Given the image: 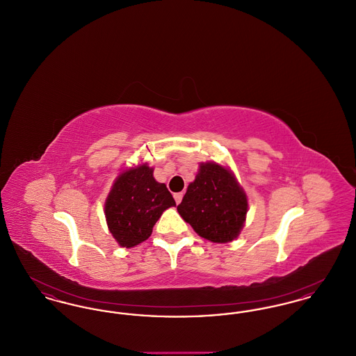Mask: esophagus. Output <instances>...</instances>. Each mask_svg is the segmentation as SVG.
<instances>
[{"label":"esophagus","instance_id":"obj_1","mask_svg":"<svg viewBox=\"0 0 356 356\" xmlns=\"http://www.w3.org/2000/svg\"><path fill=\"white\" fill-rule=\"evenodd\" d=\"M173 197H175V200H176V203L179 204L181 202V199H183V192H179V193H175L173 195Z\"/></svg>","mask_w":356,"mask_h":356}]
</instances>
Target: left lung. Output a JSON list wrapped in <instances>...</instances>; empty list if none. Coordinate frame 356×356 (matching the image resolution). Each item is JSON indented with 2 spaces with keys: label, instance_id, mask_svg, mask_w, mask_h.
Returning a JSON list of instances; mask_svg holds the SVG:
<instances>
[{
  "label": "left lung",
  "instance_id": "obj_1",
  "mask_svg": "<svg viewBox=\"0 0 356 356\" xmlns=\"http://www.w3.org/2000/svg\"><path fill=\"white\" fill-rule=\"evenodd\" d=\"M177 212L199 236L212 243H229L245 224L248 197L232 170L207 161L200 163Z\"/></svg>",
  "mask_w": 356,
  "mask_h": 356
}]
</instances>
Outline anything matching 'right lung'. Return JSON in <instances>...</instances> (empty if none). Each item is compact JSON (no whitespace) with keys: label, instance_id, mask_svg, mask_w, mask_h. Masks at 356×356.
Instances as JSON below:
<instances>
[{"label":"right lung","instance_id":"obj_1","mask_svg":"<svg viewBox=\"0 0 356 356\" xmlns=\"http://www.w3.org/2000/svg\"><path fill=\"white\" fill-rule=\"evenodd\" d=\"M164 183L156 181L147 163L121 170L106 196V225L120 247L132 248L152 234L163 212L175 207Z\"/></svg>","mask_w":356,"mask_h":356}]
</instances>
